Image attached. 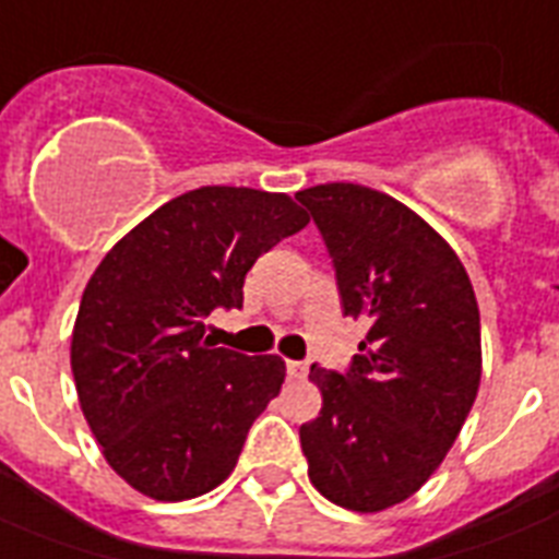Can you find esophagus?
Masks as SVG:
<instances>
[{
	"label": "esophagus",
	"instance_id": "esophagus-1",
	"mask_svg": "<svg viewBox=\"0 0 559 559\" xmlns=\"http://www.w3.org/2000/svg\"><path fill=\"white\" fill-rule=\"evenodd\" d=\"M285 371H288V377H294V380H302L308 373V362H302V359H288V362H285Z\"/></svg>",
	"mask_w": 559,
	"mask_h": 559
}]
</instances>
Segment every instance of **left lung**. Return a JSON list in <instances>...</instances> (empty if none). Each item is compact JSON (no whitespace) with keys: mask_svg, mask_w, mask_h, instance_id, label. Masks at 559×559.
Instances as JSON below:
<instances>
[{"mask_svg":"<svg viewBox=\"0 0 559 559\" xmlns=\"http://www.w3.org/2000/svg\"><path fill=\"white\" fill-rule=\"evenodd\" d=\"M348 317L371 322L345 371L311 366L320 417L299 428L313 488L352 511L412 497L449 454L479 389V308L449 242L412 207L354 182L297 193Z\"/></svg>","mask_w":559,"mask_h":559,"instance_id":"left-lung-1","label":"left lung"}]
</instances>
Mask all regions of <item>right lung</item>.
Returning <instances> with one entry per match:
<instances>
[{
	"mask_svg": "<svg viewBox=\"0 0 559 559\" xmlns=\"http://www.w3.org/2000/svg\"><path fill=\"white\" fill-rule=\"evenodd\" d=\"M306 225L285 193L205 186L105 253L82 294L71 368L87 426L128 486L179 502L234 472L285 362L214 348L205 317L242 308L253 262Z\"/></svg>",
	"mask_w": 559,
	"mask_h": 559,
	"instance_id": "1",
	"label": "right lung"
}]
</instances>
